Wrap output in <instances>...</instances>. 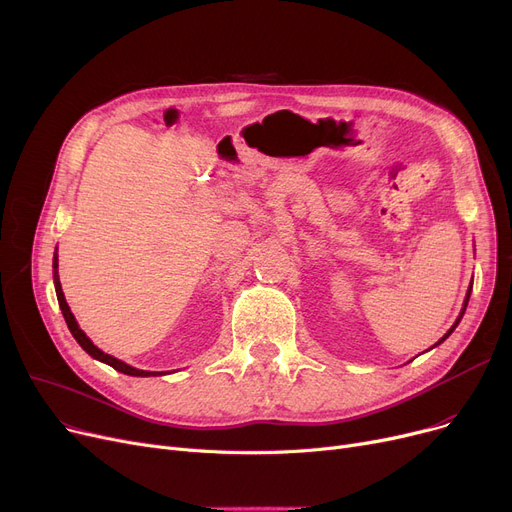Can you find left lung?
Here are the masks:
<instances>
[{"mask_svg":"<svg viewBox=\"0 0 512 512\" xmlns=\"http://www.w3.org/2000/svg\"><path fill=\"white\" fill-rule=\"evenodd\" d=\"M469 293H471V287H469V291H467V297H465V304H463V310H461V314H459V318H457V322H455V324H453V328H450V330H448V333H446V335H444V337H442V339H440V341H438V343H436V345H440V343H442V341H444V339H448V335H450V333H453V330H455V328H457V324H459V322H461V318H463V314H465V308H467V302H469Z\"/></svg>","mask_w":512,"mask_h":512,"instance_id":"left-lung-1","label":"left lung"}]
</instances>
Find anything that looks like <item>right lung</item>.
<instances>
[{
	"label": "right lung",
	"instance_id": "1",
	"mask_svg": "<svg viewBox=\"0 0 512 512\" xmlns=\"http://www.w3.org/2000/svg\"><path fill=\"white\" fill-rule=\"evenodd\" d=\"M53 283H55V293H57L59 308H62V314H64V318H66V324H68V328H70V333L74 335V339L78 341V345H80L90 357H95V359H99V362H103V364L115 368L117 372L128 374V376H157V374H163V372H146V370L132 368V366L124 364L122 359H117V357H113V355L101 351L97 345H93V341H90V339L84 335V330L78 326L74 314L70 312V306H68V302H66L64 291H62V283H59V273H57V250H55V254H53Z\"/></svg>",
	"mask_w": 512,
	"mask_h": 512
}]
</instances>
